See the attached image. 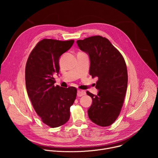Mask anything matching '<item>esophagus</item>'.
Returning a JSON list of instances; mask_svg holds the SVG:
<instances>
[{"label":"esophagus","instance_id":"esophagus-1","mask_svg":"<svg viewBox=\"0 0 158 158\" xmlns=\"http://www.w3.org/2000/svg\"><path fill=\"white\" fill-rule=\"evenodd\" d=\"M85 94V91H83V90H81V89H78L77 90V95L78 97H81V96H82L84 95Z\"/></svg>","mask_w":158,"mask_h":158}]
</instances>
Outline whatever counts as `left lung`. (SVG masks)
Wrapping results in <instances>:
<instances>
[{
	"label": "left lung",
	"mask_w": 158,
	"mask_h": 158,
	"mask_svg": "<svg viewBox=\"0 0 158 158\" xmlns=\"http://www.w3.org/2000/svg\"><path fill=\"white\" fill-rule=\"evenodd\" d=\"M79 49L90 59L89 74L98 77V95L87 91L93 103L87 110L89 119L106 127L119 116L127 87V71L124 57L110 42L100 35L77 40Z\"/></svg>",
	"instance_id": "8db88e82"
}]
</instances>
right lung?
<instances>
[{
	"instance_id": "add662e5",
	"label": "right lung",
	"mask_w": 158,
	"mask_h": 158,
	"mask_svg": "<svg viewBox=\"0 0 158 158\" xmlns=\"http://www.w3.org/2000/svg\"><path fill=\"white\" fill-rule=\"evenodd\" d=\"M74 40L44 39L31 52L26 65L27 92L36 113L51 127L64 124L70 118V107L77 95L74 87L57 85L54 75L59 73L60 56L68 51Z\"/></svg>"
}]
</instances>
